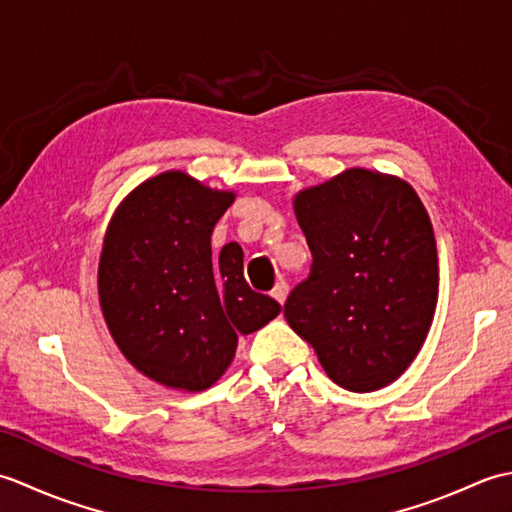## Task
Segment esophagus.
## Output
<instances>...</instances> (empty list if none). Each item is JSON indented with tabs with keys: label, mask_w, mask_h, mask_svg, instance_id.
<instances>
[{
	"label": "esophagus",
	"mask_w": 512,
	"mask_h": 512,
	"mask_svg": "<svg viewBox=\"0 0 512 512\" xmlns=\"http://www.w3.org/2000/svg\"><path fill=\"white\" fill-rule=\"evenodd\" d=\"M288 284L284 279H279L277 284H275V288H273V292H270V295H273V299L275 301H279V303H284L286 301V297H288Z\"/></svg>",
	"instance_id": "esophagus-1"
}]
</instances>
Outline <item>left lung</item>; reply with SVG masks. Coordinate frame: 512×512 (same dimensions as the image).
Segmentation results:
<instances>
[{"label":"left lung","instance_id":"8db88e82","mask_svg":"<svg viewBox=\"0 0 512 512\" xmlns=\"http://www.w3.org/2000/svg\"><path fill=\"white\" fill-rule=\"evenodd\" d=\"M312 253L286 321L336 385L383 389L413 363L438 303V250L409 182L345 169L292 200Z\"/></svg>","mask_w":512,"mask_h":512}]
</instances>
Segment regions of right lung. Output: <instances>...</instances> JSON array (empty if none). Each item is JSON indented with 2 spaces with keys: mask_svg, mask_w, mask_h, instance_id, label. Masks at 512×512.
<instances>
[{
  "mask_svg": "<svg viewBox=\"0 0 512 512\" xmlns=\"http://www.w3.org/2000/svg\"><path fill=\"white\" fill-rule=\"evenodd\" d=\"M184 171L145 180L116 206L99 259V301L118 350L169 389L204 391L233 363L237 336L281 312L244 279L237 242L211 255V233L233 204Z\"/></svg>",
  "mask_w": 512,
  "mask_h": 512,
  "instance_id": "1",
  "label": "right lung"
}]
</instances>
